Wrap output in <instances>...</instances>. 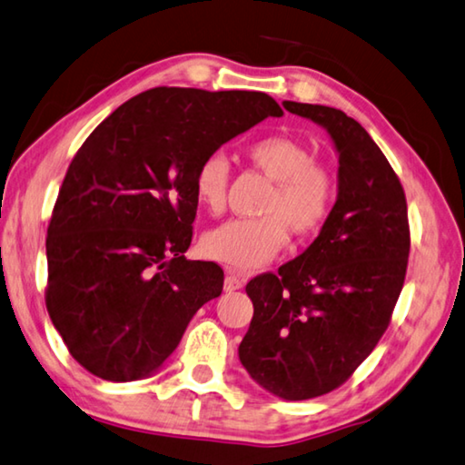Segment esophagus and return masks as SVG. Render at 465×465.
<instances>
[{
    "mask_svg": "<svg viewBox=\"0 0 465 465\" xmlns=\"http://www.w3.org/2000/svg\"><path fill=\"white\" fill-rule=\"evenodd\" d=\"M245 286V280L241 278V275L234 273V270H228L226 272V280H224V290L226 292H234V290H241Z\"/></svg>",
    "mask_w": 465,
    "mask_h": 465,
    "instance_id": "obj_1",
    "label": "esophagus"
}]
</instances>
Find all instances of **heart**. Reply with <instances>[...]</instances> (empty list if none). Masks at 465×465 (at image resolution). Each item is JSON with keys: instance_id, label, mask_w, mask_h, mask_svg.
I'll list each match as a JSON object with an SVG mask.
<instances>
[{"instance_id": "b5f03b06", "label": "heart", "mask_w": 465, "mask_h": 465, "mask_svg": "<svg viewBox=\"0 0 465 465\" xmlns=\"http://www.w3.org/2000/svg\"><path fill=\"white\" fill-rule=\"evenodd\" d=\"M247 157L275 182L263 206L265 216L228 220L202 241L208 257L242 272L270 263L286 247L288 226L296 234L319 231L335 202V177L316 163L312 149L296 138L263 136L249 144ZM228 177L231 167L223 153H210L195 169V200L212 214L226 206Z\"/></svg>"}]
</instances>
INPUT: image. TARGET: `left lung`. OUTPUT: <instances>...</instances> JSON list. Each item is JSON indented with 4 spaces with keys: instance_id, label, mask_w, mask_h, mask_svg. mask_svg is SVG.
Returning a JSON list of instances; mask_svg holds the SVG:
<instances>
[{
    "instance_id": "8db88e82",
    "label": "left lung",
    "mask_w": 465,
    "mask_h": 465,
    "mask_svg": "<svg viewBox=\"0 0 465 465\" xmlns=\"http://www.w3.org/2000/svg\"><path fill=\"white\" fill-rule=\"evenodd\" d=\"M327 130L339 154L337 202L302 255L247 283L253 321L239 360L283 401L339 388L390 324L411 251L404 190L360 122L329 105L283 102Z\"/></svg>"
}]
</instances>
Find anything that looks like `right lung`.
<instances>
[{"label":"right lung","instance_id":"add662e5","mask_svg":"<svg viewBox=\"0 0 465 465\" xmlns=\"http://www.w3.org/2000/svg\"><path fill=\"white\" fill-rule=\"evenodd\" d=\"M283 116L262 92L154 87L114 110L73 157L46 237V311L69 353L110 381L149 378L224 272L187 262L203 157Z\"/></svg>","mask_w":465,"mask_h":465}]
</instances>
